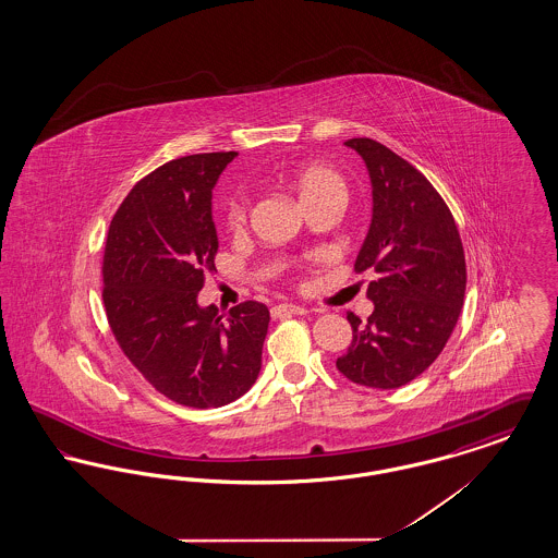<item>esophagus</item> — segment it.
I'll list each match as a JSON object with an SVG mask.
<instances>
[{"mask_svg": "<svg viewBox=\"0 0 558 558\" xmlns=\"http://www.w3.org/2000/svg\"><path fill=\"white\" fill-rule=\"evenodd\" d=\"M301 314H307V310H303V307H299V305H292V303H282V305H276V307H271V316H274V318L301 316Z\"/></svg>", "mask_w": 558, "mask_h": 558, "instance_id": "obj_1", "label": "esophagus"}]
</instances>
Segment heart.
Wrapping results in <instances>:
<instances>
[{
  "mask_svg": "<svg viewBox=\"0 0 558 558\" xmlns=\"http://www.w3.org/2000/svg\"><path fill=\"white\" fill-rule=\"evenodd\" d=\"M289 184L296 192L303 207L316 205L322 201H345L347 186L343 178L324 165H303L289 173ZM248 213V198L244 192H236L226 203V221L232 230L242 228Z\"/></svg>",
  "mask_w": 558,
  "mask_h": 558,
  "instance_id": "obj_1",
  "label": "heart"
}]
</instances>
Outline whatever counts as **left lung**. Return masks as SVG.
I'll return each instance as SVG.
<instances>
[{
    "label": "left lung",
    "mask_w": 558,
    "mask_h": 558,
    "mask_svg": "<svg viewBox=\"0 0 558 558\" xmlns=\"http://www.w3.org/2000/svg\"><path fill=\"white\" fill-rule=\"evenodd\" d=\"M366 162L372 186L368 234L355 271L372 269L366 322L349 314L353 341L337 368L372 389H398L437 360L458 322L466 262L448 205L408 160L371 137L347 140Z\"/></svg>",
    "instance_id": "1"
}]
</instances>
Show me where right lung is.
<instances>
[{"instance_id": "add662e5", "label": "right lung", "mask_w": 558, "mask_h": 558, "mask_svg": "<svg viewBox=\"0 0 558 558\" xmlns=\"http://www.w3.org/2000/svg\"><path fill=\"white\" fill-rule=\"evenodd\" d=\"M236 157L209 153L165 162L133 186L108 228V324L146 380L190 408L236 401L262 372L266 305L246 301L219 316L215 305L198 303L219 246L213 187Z\"/></svg>"}]
</instances>
